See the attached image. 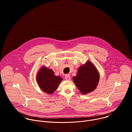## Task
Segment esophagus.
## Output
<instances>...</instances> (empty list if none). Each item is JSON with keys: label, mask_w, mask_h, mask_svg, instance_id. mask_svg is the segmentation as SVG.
Returning <instances> with one entry per match:
<instances>
[{"label": "esophagus", "mask_w": 132, "mask_h": 132, "mask_svg": "<svg viewBox=\"0 0 132 132\" xmlns=\"http://www.w3.org/2000/svg\"><path fill=\"white\" fill-rule=\"evenodd\" d=\"M66 80H70V76H69V75H65V77Z\"/></svg>", "instance_id": "esophagus-1"}]
</instances>
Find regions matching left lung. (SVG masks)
<instances>
[{"label": "left lung", "mask_w": 132, "mask_h": 132, "mask_svg": "<svg viewBox=\"0 0 132 132\" xmlns=\"http://www.w3.org/2000/svg\"><path fill=\"white\" fill-rule=\"evenodd\" d=\"M100 79V75L95 66L87 61L79 67L76 76L73 80L82 94H86L96 88Z\"/></svg>", "instance_id": "1"}]
</instances>
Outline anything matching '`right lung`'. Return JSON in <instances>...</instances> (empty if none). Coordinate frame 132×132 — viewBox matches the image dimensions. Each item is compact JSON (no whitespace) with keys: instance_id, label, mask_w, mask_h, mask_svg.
I'll list each match as a JSON object with an SVG mask.
<instances>
[{"instance_id":"obj_1","label":"right lung","mask_w":132,"mask_h":132,"mask_svg":"<svg viewBox=\"0 0 132 132\" xmlns=\"http://www.w3.org/2000/svg\"><path fill=\"white\" fill-rule=\"evenodd\" d=\"M63 78L55 75L52 69L42 67L36 76V80L40 88L45 93L52 94L57 89Z\"/></svg>"}]
</instances>
